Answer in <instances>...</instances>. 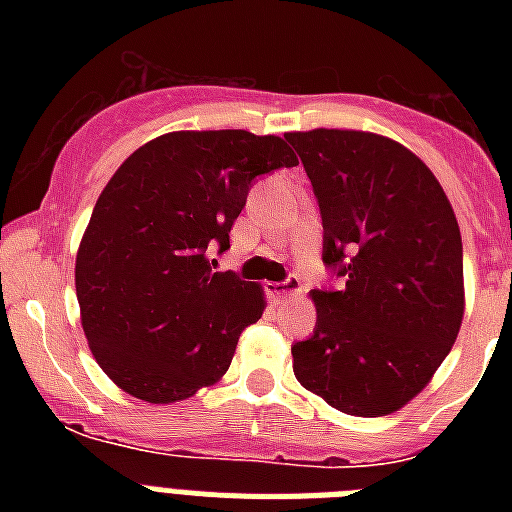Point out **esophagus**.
Masks as SVG:
<instances>
[{"instance_id": "34e87169", "label": "esophagus", "mask_w": 512, "mask_h": 512, "mask_svg": "<svg viewBox=\"0 0 512 512\" xmlns=\"http://www.w3.org/2000/svg\"><path fill=\"white\" fill-rule=\"evenodd\" d=\"M300 282H297L295 277L292 279H287V282H271V284H266V292H269V297L274 302H279V300H287L289 295H297V292H300Z\"/></svg>"}]
</instances>
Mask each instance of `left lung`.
<instances>
[{
	"label": "left lung",
	"mask_w": 512,
	"mask_h": 512,
	"mask_svg": "<svg viewBox=\"0 0 512 512\" xmlns=\"http://www.w3.org/2000/svg\"><path fill=\"white\" fill-rule=\"evenodd\" d=\"M284 138L318 197L323 261L346 279L310 292L318 323L292 346L295 377L341 413L390 415L431 382L464 320L454 207L397 140L338 128Z\"/></svg>",
	"instance_id": "obj_1"
}]
</instances>
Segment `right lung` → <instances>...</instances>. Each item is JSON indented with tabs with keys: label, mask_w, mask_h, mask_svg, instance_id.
Listing matches in <instances>:
<instances>
[{
	"label": "right lung",
	"mask_w": 512,
	"mask_h": 512,
	"mask_svg": "<svg viewBox=\"0 0 512 512\" xmlns=\"http://www.w3.org/2000/svg\"><path fill=\"white\" fill-rule=\"evenodd\" d=\"M297 156L279 135L176 130L130 153L99 194L76 251L81 328L102 372L153 405L220 382L261 284L212 271L251 182Z\"/></svg>",
	"instance_id": "add662e5"
}]
</instances>
